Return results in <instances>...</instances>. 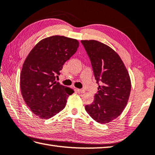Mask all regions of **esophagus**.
Segmentation results:
<instances>
[{
  "instance_id": "1",
  "label": "esophagus",
  "mask_w": 155,
  "mask_h": 155,
  "mask_svg": "<svg viewBox=\"0 0 155 155\" xmlns=\"http://www.w3.org/2000/svg\"><path fill=\"white\" fill-rule=\"evenodd\" d=\"M78 92L79 93H84L85 92V90H84V89H78Z\"/></svg>"
}]
</instances>
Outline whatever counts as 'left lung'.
I'll list each match as a JSON object with an SVG mask.
<instances>
[{
	"label": "left lung",
	"mask_w": 155,
	"mask_h": 155,
	"mask_svg": "<svg viewBox=\"0 0 155 155\" xmlns=\"http://www.w3.org/2000/svg\"><path fill=\"white\" fill-rule=\"evenodd\" d=\"M98 84L94 100L85 106L86 112L99 124H107L123 112L131 91L129 74L119 55L96 40H81Z\"/></svg>",
	"instance_id": "8db88e82"
}]
</instances>
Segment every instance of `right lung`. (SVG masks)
<instances>
[{"label": "right lung", "instance_id": "1", "mask_svg": "<svg viewBox=\"0 0 155 155\" xmlns=\"http://www.w3.org/2000/svg\"><path fill=\"white\" fill-rule=\"evenodd\" d=\"M79 46L77 40L53 36L40 41L23 65L21 91L31 112L42 119L51 118L65 107L74 91L56 81L67 61Z\"/></svg>", "mask_w": 155, "mask_h": 155}]
</instances>
